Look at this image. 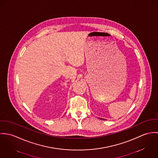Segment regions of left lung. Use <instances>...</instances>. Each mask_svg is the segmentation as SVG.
<instances>
[{"instance_id":"obj_1","label":"left lung","mask_w":158,"mask_h":158,"mask_svg":"<svg viewBox=\"0 0 158 158\" xmlns=\"http://www.w3.org/2000/svg\"><path fill=\"white\" fill-rule=\"evenodd\" d=\"M99 119H101V118H99ZM102 119V120H105L104 119Z\"/></svg>"}]
</instances>
